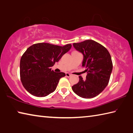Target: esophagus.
I'll list each match as a JSON object with an SVG mask.
<instances>
[{
	"label": "esophagus",
	"mask_w": 133,
	"mask_h": 133,
	"mask_svg": "<svg viewBox=\"0 0 133 133\" xmlns=\"http://www.w3.org/2000/svg\"><path fill=\"white\" fill-rule=\"evenodd\" d=\"M66 77H70V76H71V75H70V73H66Z\"/></svg>",
	"instance_id": "obj_1"
}]
</instances>
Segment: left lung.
Here are the masks:
<instances>
[{
  "label": "left lung",
  "mask_w": 133,
  "mask_h": 133,
  "mask_svg": "<svg viewBox=\"0 0 133 133\" xmlns=\"http://www.w3.org/2000/svg\"><path fill=\"white\" fill-rule=\"evenodd\" d=\"M76 50L82 53V66L86 68V79L79 76V82L72 86V90L78 96L91 98L103 91L109 82L112 69V63L107 49L93 40L73 43Z\"/></svg>",
  "instance_id": "obj_1"
}]
</instances>
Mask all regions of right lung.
<instances>
[{"mask_svg": "<svg viewBox=\"0 0 133 133\" xmlns=\"http://www.w3.org/2000/svg\"><path fill=\"white\" fill-rule=\"evenodd\" d=\"M71 48V44L60 46L39 43L27 49L21 59L20 76L22 84L29 93L42 97L55 90L60 78L66 75L56 73L51 67Z\"/></svg>", "mask_w": 133, "mask_h": 133, "instance_id": "obj_1", "label": "right lung"}]
</instances>
